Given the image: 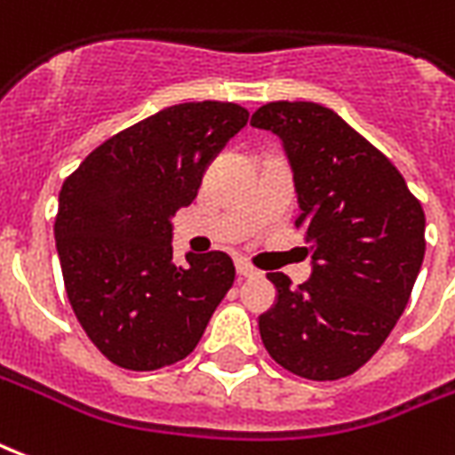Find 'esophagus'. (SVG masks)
<instances>
[{"mask_svg":"<svg viewBox=\"0 0 455 455\" xmlns=\"http://www.w3.org/2000/svg\"><path fill=\"white\" fill-rule=\"evenodd\" d=\"M236 272H238V277H255L258 275V270H255L253 265H248L245 260H238L236 262Z\"/></svg>","mask_w":455,"mask_h":455,"instance_id":"1","label":"esophagus"}]
</instances>
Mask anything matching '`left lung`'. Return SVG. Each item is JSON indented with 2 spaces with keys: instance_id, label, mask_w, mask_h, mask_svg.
Wrapping results in <instances>:
<instances>
[{
  "instance_id": "8db88e82",
  "label": "left lung",
  "mask_w": 455,
  "mask_h": 455,
  "mask_svg": "<svg viewBox=\"0 0 455 455\" xmlns=\"http://www.w3.org/2000/svg\"><path fill=\"white\" fill-rule=\"evenodd\" d=\"M253 127L282 140L294 171V227L311 243V279L260 315L265 349L287 371L335 381L364 366L403 315L425 260V212L405 178L331 108L275 100Z\"/></svg>"
}]
</instances>
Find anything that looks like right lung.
<instances>
[{"label": "right lung", "mask_w": 455, "mask_h": 455, "mask_svg": "<svg viewBox=\"0 0 455 455\" xmlns=\"http://www.w3.org/2000/svg\"><path fill=\"white\" fill-rule=\"evenodd\" d=\"M245 123L236 103L164 108L96 147L62 183L55 241L67 296L113 364L154 371L185 359L234 284L221 251L173 265L171 217Z\"/></svg>", "instance_id": "1"}]
</instances>
